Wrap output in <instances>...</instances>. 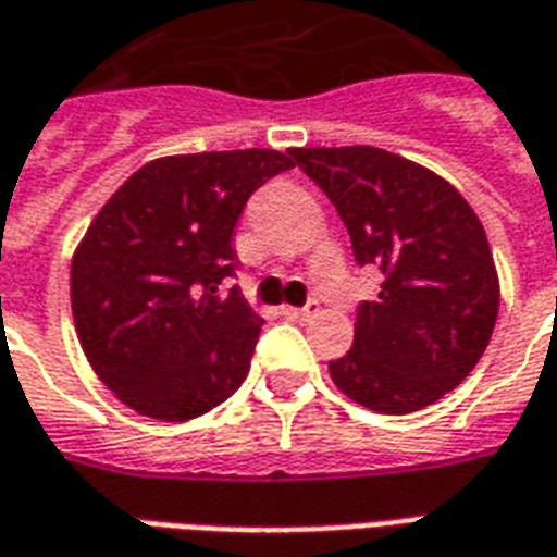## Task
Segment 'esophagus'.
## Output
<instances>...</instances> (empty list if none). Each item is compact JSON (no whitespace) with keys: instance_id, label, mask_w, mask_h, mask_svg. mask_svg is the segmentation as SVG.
I'll list each match as a JSON object with an SVG mask.
<instances>
[{"instance_id":"esophagus-1","label":"esophagus","mask_w":557,"mask_h":557,"mask_svg":"<svg viewBox=\"0 0 557 557\" xmlns=\"http://www.w3.org/2000/svg\"><path fill=\"white\" fill-rule=\"evenodd\" d=\"M283 315H286V319H298V322H307V319L319 315V301H307L304 307H283Z\"/></svg>"}]
</instances>
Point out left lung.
<instances>
[{"mask_svg": "<svg viewBox=\"0 0 557 557\" xmlns=\"http://www.w3.org/2000/svg\"><path fill=\"white\" fill-rule=\"evenodd\" d=\"M334 202L358 265L382 292L358 304L334 385L382 414L426 409L466 379L498 315V274L478 214L442 175L385 148H292Z\"/></svg>", "mask_w": 557, "mask_h": 557, "instance_id": "obj_1", "label": "left lung"}]
</instances>
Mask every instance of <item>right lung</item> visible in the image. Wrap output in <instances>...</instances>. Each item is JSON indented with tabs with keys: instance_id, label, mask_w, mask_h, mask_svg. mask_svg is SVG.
<instances>
[{
	"instance_id": "add662e5",
	"label": "right lung",
	"mask_w": 557,
	"mask_h": 557,
	"mask_svg": "<svg viewBox=\"0 0 557 557\" xmlns=\"http://www.w3.org/2000/svg\"><path fill=\"white\" fill-rule=\"evenodd\" d=\"M271 148L146 163L91 220L71 265V310L91 370L158 420L206 414L242 387L262 319L235 277L247 199L292 170Z\"/></svg>"
}]
</instances>
